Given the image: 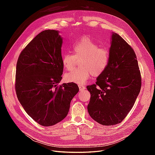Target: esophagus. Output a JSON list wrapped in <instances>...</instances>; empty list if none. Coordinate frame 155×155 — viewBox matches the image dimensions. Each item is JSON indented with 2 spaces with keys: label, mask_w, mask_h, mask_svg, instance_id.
<instances>
[{
  "label": "esophagus",
  "mask_w": 155,
  "mask_h": 155,
  "mask_svg": "<svg viewBox=\"0 0 155 155\" xmlns=\"http://www.w3.org/2000/svg\"><path fill=\"white\" fill-rule=\"evenodd\" d=\"M78 87H79V88L80 91H83V90H84V89H85V87L83 85H78Z\"/></svg>",
  "instance_id": "esophagus-1"
}]
</instances>
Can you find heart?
I'll return each instance as SVG.
<instances>
[{
	"mask_svg": "<svg viewBox=\"0 0 155 155\" xmlns=\"http://www.w3.org/2000/svg\"><path fill=\"white\" fill-rule=\"evenodd\" d=\"M73 55L64 54L61 57L63 67L71 70L76 59H81L79 64L81 67L74 69L64 75L67 82L82 85L93 76H100L107 69L110 61V51L106 47L100 46L88 37H83L74 43L72 46Z\"/></svg>",
	"mask_w": 155,
	"mask_h": 155,
	"instance_id": "b5f03b06",
	"label": "heart"
}]
</instances>
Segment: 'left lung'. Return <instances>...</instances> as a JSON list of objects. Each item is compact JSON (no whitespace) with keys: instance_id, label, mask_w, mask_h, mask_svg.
Masks as SVG:
<instances>
[{"instance_id":"left-lung-1","label":"left lung","mask_w":155,"mask_h":155,"mask_svg":"<svg viewBox=\"0 0 155 155\" xmlns=\"http://www.w3.org/2000/svg\"><path fill=\"white\" fill-rule=\"evenodd\" d=\"M142 85L137 55L118 34L112 35L110 61L95 84L87 87L91 93L88 114L103 125L121 123L133 107Z\"/></svg>"}]
</instances>
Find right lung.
<instances>
[{"label":"right lung","mask_w":155,"mask_h":155,"mask_svg":"<svg viewBox=\"0 0 155 155\" xmlns=\"http://www.w3.org/2000/svg\"><path fill=\"white\" fill-rule=\"evenodd\" d=\"M58 34L54 30L41 31L22 50L16 67L18 100L33 120L45 127L67 116L70 101L79 91L72 82L58 85L63 71V40Z\"/></svg>","instance_id":"add662e5"}]
</instances>
